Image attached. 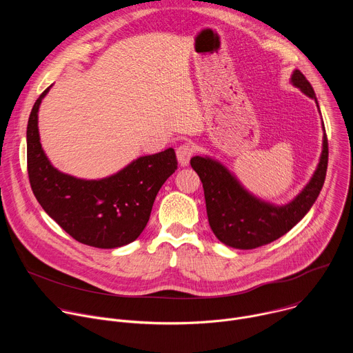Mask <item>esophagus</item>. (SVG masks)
<instances>
[{
    "instance_id": "1",
    "label": "esophagus",
    "mask_w": 353,
    "mask_h": 353,
    "mask_svg": "<svg viewBox=\"0 0 353 353\" xmlns=\"http://www.w3.org/2000/svg\"><path fill=\"white\" fill-rule=\"evenodd\" d=\"M194 152H195V149H194V146H192L190 142L181 143V145L176 149V155H177L179 163H180L181 166H187V165L190 163V159L192 158Z\"/></svg>"
}]
</instances>
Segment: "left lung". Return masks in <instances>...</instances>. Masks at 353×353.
I'll use <instances>...</instances> for the list:
<instances>
[{"label":"left lung","instance_id":"1","mask_svg":"<svg viewBox=\"0 0 353 353\" xmlns=\"http://www.w3.org/2000/svg\"><path fill=\"white\" fill-rule=\"evenodd\" d=\"M292 83L317 103L313 86L299 70L293 72ZM190 163L203 183L208 222L215 236L226 245L250 250L288 233L316 203L327 174L328 139L324 134L320 163L310 183L283 207L271 205L247 192L216 161L194 157Z\"/></svg>","mask_w":353,"mask_h":353}]
</instances>
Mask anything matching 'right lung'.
I'll return each instance as SVG.
<instances>
[{"instance_id": "add662e5", "label": "right lung", "mask_w": 353, "mask_h": 353, "mask_svg": "<svg viewBox=\"0 0 353 353\" xmlns=\"http://www.w3.org/2000/svg\"><path fill=\"white\" fill-rule=\"evenodd\" d=\"M47 88L29 116L28 174L41 208L77 241L116 248L134 241L145 229L163 183L177 169L174 149L141 157L102 180H82L54 169L44 155L37 112Z\"/></svg>"}]
</instances>
